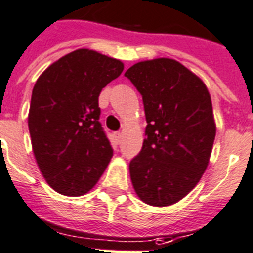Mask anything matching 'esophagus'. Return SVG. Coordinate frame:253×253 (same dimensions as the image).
I'll list each match as a JSON object with an SVG mask.
<instances>
[{
    "label": "esophagus",
    "instance_id": "34e87169",
    "mask_svg": "<svg viewBox=\"0 0 253 253\" xmlns=\"http://www.w3.org/2000/svg\"><path fill=\"white\" fill-rule=\"evenodd\" d=\"M115 138H116V142H120L122 141V133H120V131H116L115 133Z\"/></svg>",
    "mask_w": 253,
    "mask_h": 253
}]
</instances>
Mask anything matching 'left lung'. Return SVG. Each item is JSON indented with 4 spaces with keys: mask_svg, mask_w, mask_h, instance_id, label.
<instances>
[{
    "mask_svg": "<svg viewBox=\"0 0 253 253\" xmlns=\"http://www.w3.org/2000/svg\"><path fill=\"white\" fill-rule=\"evenodd\" d=\"M124 75L141 93L147 122L129 164L131 183L143 202L169 206L196 187L209 164L216 134L210 93L171 59L138 62Z\"/></svg>",
    "mask_w": 253,
    "mask_h": 253,
    "instance_id": "8db88e82",
    "label": "left lung"
}]
</instances>
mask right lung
<instances>
[{
	"mask_svg": "<svg viewBox=\"0 0 253 253\" xmlns=\"http://www.w3.org/2000/svg\"><path fill=\"white\" fill-rule=\"evenodd\" d=\"M124 65L90 49L68 53L43 71L32 92L28 126L37 164L56 192L82 196L112 157L98 96Z\"/></svg>",
	"mask_w": 253,
	"mask_h": 253,
	"instance_id": "add662e5",
	"label": "right lung"
}]
</instances>
